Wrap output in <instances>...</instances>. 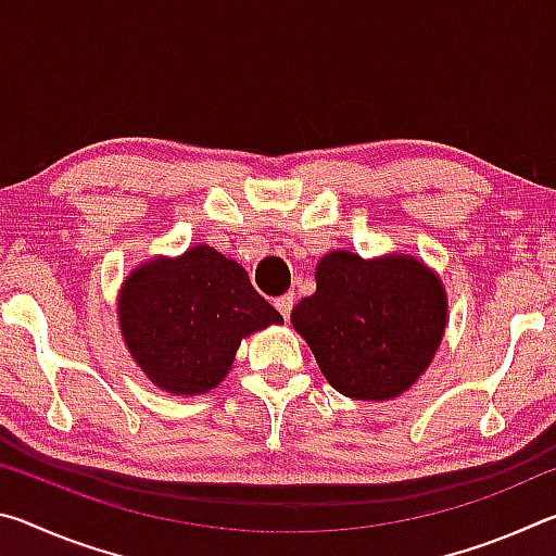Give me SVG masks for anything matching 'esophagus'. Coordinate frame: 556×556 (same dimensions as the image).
Returning a JSON list of instances; mask_svg holds the SVG:
<instances>
[{"instance_id":"esophagus-1","label":"esophagus","mask_w":556,"mask_h":556,"mask_svg":"<svg viewBox=\"0 0 556 556\" xmlns=\"http://www.w3.org/2000/svg\"><path fill=\"white\" fill-rule=\"evenodd\" d=\"M275 306H277V312L287 318L289 321V316H291V306H294V294H285V296H279V299H275Z\"/></svg>"}]
</instances>
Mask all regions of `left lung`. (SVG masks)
<instances>
[{
    "mask_svg": "<svg viewBox=\"0 0 556 556\" xmlns=\"http://www.w3.org/2000/svg\"><path fill=\"white\" fill-rule=\"evenodd\" d=\"M316 291L291 312L333 390L363 402L400 397L434 361L448 321L444 281L404 252L318 260Z\"/></svg>",
    "mask_w": 556,
    "mask_h": 556,
    "instance_id": "1",
    "label": "left lung"
}]
</instances>
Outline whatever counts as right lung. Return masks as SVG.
<instances>
[{
    "label": "right lung",
    "instance_id": "obj_1",
    "mask_svg": "<svg viewBox=\"0 0 556 556\" xmlns=\"http://www.w3.org/2000/svg\"><path fill=\"white\" fill-rule=\"evenodd\" d=\"M125 345L156 390L193 397L225 380L244 338L285 324L238 262L208 244L142 262L122 281Z\"/></svg>",
    "mask_w": 556,
    "mask_h": 556
}]
</instances>
